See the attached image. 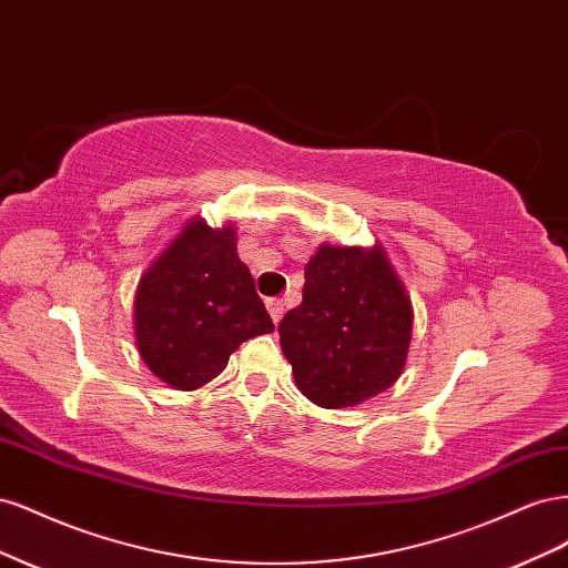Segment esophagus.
<instances>
[{
	"instance_id": "obj_1",
	"label": "esophagus",
	"mask_w": 568,
	"mask_h": 568,
	"mask_svg": "<svg viewBox=\"0 0 568 568\" xmlns=\"http://www.w3.org/2000/svg\"><path fill=\"white\" fill-rule=\"evenodd\" d=\"M267 311H270V317L274 324H280L282 315H284V303L280 298H267Z\"/></svg>"
}]
</instances>
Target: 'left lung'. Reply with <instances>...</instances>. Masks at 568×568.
Masks as SVG:
<instances>
[{
	"label": "left lung",
	"mask_w": 568,
	"mask_h": 568,
	"mask_svg": "<svg viewBox=\"0 0 568 568\" xmlns=\"http://www.w3.org/2000/svg\"><path fill=\"white\" fill-rule=\"evenodd\" d=\"M412 322L384 246L322 244L305 265L303 303L280 322V343L307 400L353 407L400 379Z\"/></svg>",
	"instance_id": "8db88e82"
}]
</instances>
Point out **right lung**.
Returning <instances> with one entry per match:
<instances>
[{"instance_id": "add662e5", "label": "right lung", "mask_w": 568, "mask_h": 568, "mask_svg": "<svg viewBox=\"0 0 568 568\" xmlns=\"http://www.w3.org/2000/svg\"><path fill=\"white\" fill-rule=\"evenodd\" d=\"M132 307L144 365L178 390L213 382L244 341L274 332L232 222L189 220L140 277Z\"/></svg>"}]
</instances>
